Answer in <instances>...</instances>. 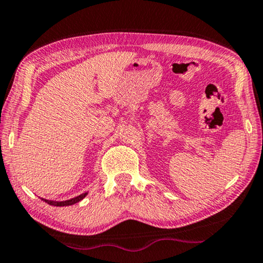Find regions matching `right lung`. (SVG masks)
<instances>
[{
    "instance_id": "add662e5",
    "label": "right lung",
    "mask_w": 263,
    "mask_h": 263,
    "mask_svg": "<svg viewBox=\"0 0 263 263\" xmlns=\"http://www.w3.org/2000/svg\"><path fill=\"white\" fill-rule=\"evenodd\" d=\"M87 194L88 193H83V194L79 195V197L69 199V200H65V201H53V200H46V199H43V200L47 202V204L52 205V206H69V205H73V204H76V202L81 201L84 197H86Z\"/></svg>"
}]
</instances>
